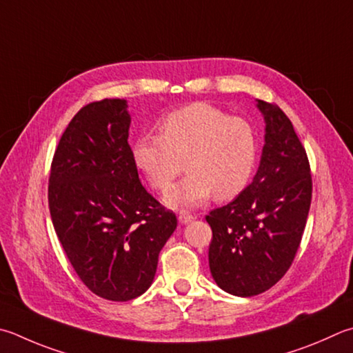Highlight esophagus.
<instances>
[{"label":"esophagus","instance_id":"obj_1","mask_svg":"<svg viewBox=\"0 0 353 353\" xmlns=\"http://www.w3.org/2000/svg\"><path fill=\"white\" fill-rule=\"evenodd\" d=\"M194 219H196V216L190 214L188 211H181V213H179V222H181V223H190V222H193Z\"/></svg>","mask_w":353,"mask_h":353}]
</instances>
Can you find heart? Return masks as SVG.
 <instances>
[{"mask_svg":"<svg viewBox=\"0 0 353 353\" xmlns=\"http://www.w3.org/2000/svg\"><path fill=\"white\" fill-rule=\"evenodd\" d=\"M160 134L134 145V162L151 188L166 191L187 166V176L165 196L170 207H196L213 196L232 201L247 188L258 160V137L242 117L208 103L166 115Z\"/></svg>","mask_w":353,"mask_h":353,"instance_id":"obj_1","label":"heart"}]
</instances>
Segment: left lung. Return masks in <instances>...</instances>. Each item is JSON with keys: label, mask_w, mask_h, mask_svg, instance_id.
<instances>
[{"label": "left lung", "mask_w": 353, "mask_h": 353, "mask_svg": "<svg viewBox=\"0 0 353 353\" xmlns=\"http://www.w3.org/2000/svg\"><path fill=\"white\" fill-rule=\"evenodd\" d=\"M265 145L253 182L210 211L211 276L234 296H254L284 276L296 256L312 202L305 148L278 105L258 100Z\"/></svg>", "instance_id": "obj_1"}]
</instances>
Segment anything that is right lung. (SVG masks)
I'll return each instance as SVG.
<instances>
[{
	"label": "right lung",
	"instance_id": "obj_1",
	"mask_svg": "<svg viewBox=\"0 0 353 353\" xmlns=\"http://www.w3.org/2000/svg\"><path fill=\"white\" fill-rule=\"evenodd\" d=\"M126 101H92L74 115L50 163L55 233L89 290L130 301L152 284L159 253L177 227L139 179Z\"/></svg>",
	"mask_w": 353,
	"mask_h": 353
}]
</instances>
